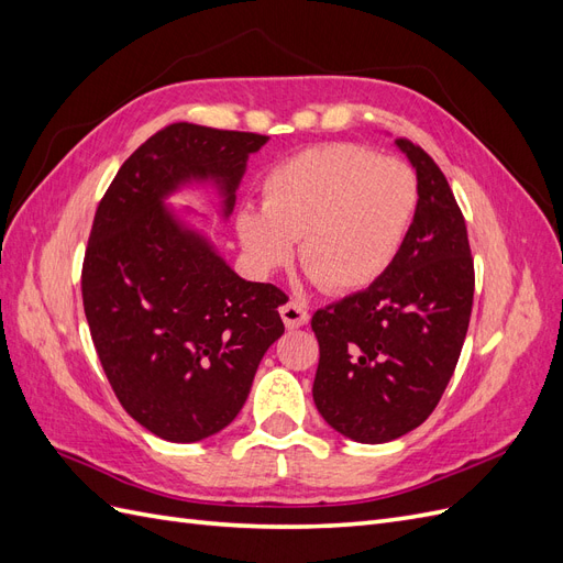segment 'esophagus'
I'll list each match as a JSON object with an SVG mask.
<instances>
[{"mask_svg":"<svg viewBox=\"0 0 563 563\" xmlns=\"http://www.w3.org/2000/svg\"><path fill=\"white\" fill-rule=\"evenodd\" d=\"M279 314H282V319L286 323V329H300V327H305V323L310 321L308 310H305V305H300L298 300H288L286 305H282Z\"/></svg>","mask_w":563,"mask_h":563,"instance_id":"obj_1","label":"esophagus"}]
</instances>
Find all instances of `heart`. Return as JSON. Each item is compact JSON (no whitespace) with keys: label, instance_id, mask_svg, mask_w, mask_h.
Here are the masks:
<instances>
[{"label":"heart","instance_id":"obj_1","mask_svg":"<svg viewBox=\"0 0 563 563\" xmlns=\"http://www.w3.org/2000/svg\"><path fill=\"white\" fill-rule=\"evenodd\" d=\"M418 178L399 159L333 143L302 150L269 168L263 207L236 216L240 242L261 272L298 258L331 294L378 282L399 255L418 209Z\"/></svg>","mask_w":563,"mask_h":563}]
</instances>
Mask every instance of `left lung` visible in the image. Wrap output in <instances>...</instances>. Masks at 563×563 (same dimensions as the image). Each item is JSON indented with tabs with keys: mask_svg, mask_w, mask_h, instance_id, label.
Here are the masks:
<instances>
[{
	"mask_svg": "<svg viewBox=\"0 0 563 563\" xmlns=\"http://www.w3.org/2000/svg\"><path fill=\"white\" fill-rule=\"evenodd\" d=\"M418 176V209L385 275L312 317L321 418L362 444H383L430 418L463 350L474 261L463 211L420 145L397 139Z\"/></svg>",
	"mask_w": 563,
	"mask_h": 563,
	"instance_id": "8db88e82",
	"label": "left lung"
}]
</instances>
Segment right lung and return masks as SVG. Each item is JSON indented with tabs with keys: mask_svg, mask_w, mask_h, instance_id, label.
Wrapping results in <instances>:
<instances>
[{
	"mask_svg": "<svg viewBox=\"0 0 563 563\" xmlns=\"http://www.w3.org/2000/svg\"><path fill=\"white\" fill-rule=\"evenodd\" d=\"M267 135L168 124L133 152L100 199L81 265L84 314L124 411L190 444L236 418L267 347L284 333L275 284L236 277L162 199L213 178L234 207L246 159Z\"/></svg>",
	"mask_w": 563,
	"mask_h": 563,
	"instance_id": "add662e5",
	"label": "right lung"
}]
</instances>
